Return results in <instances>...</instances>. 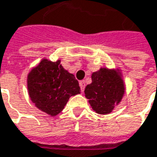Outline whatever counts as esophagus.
Instances as JSON below:
<instances>
[{"instance_id":"34e87169","label":"esophagus","mask_w":157,"mask_h":157,"mask_svg":"<svg viewBox=\"0 0 157 157\" xmlns=\"http://www.w3.org/2000/svg\"><path fill=\"white\" fill-rule=\"evenodd\" d=\"M79 84H80V87H81V90L82 91H83L84 90V88H85V82L84 81H80V82H79Z\"/></svg>"}]
</instances>
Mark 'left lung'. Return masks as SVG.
Wrapping results in <instances>:
<instances>
[{
	"label": "left lung",
	"instance_id": "1",
	"mask_svg": "<svg viewBox=\"0 0 157 157\" xmlns=\"http://www.w3.org/2000/svg\"><path fill=\"white\" fill-rule=\"evenodd\" d=\"M91 80L92 82L84 90L89 103L98 114L111 113L124 93V85L120 75L115 70L101 68L92 74Z\"/></svg>",
	"mask_w": 157,
	"mask_h": 157
}]
</instances>
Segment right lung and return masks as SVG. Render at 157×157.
Returning a JSON list of instances; mask_svg holds the SVG:
<instances>
[{
    "instance_id": "1",
    "label": "right lung",
    "mask_w": 157,
    "mask_h": 157,
    "mask_svg": "<svg viewBox=\"0 0 157 157\" xmlns=\"http://www.w3.org/2000/svg\"><path fill=\"white\" fill-rule=\"evenodd\" d=\"M28 93L33 103L51 115L59 114L71 96L80 93L78 81L60 65V60L42 59L29 73Z\"/></svg>"
}]
</instances>
